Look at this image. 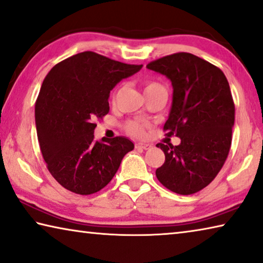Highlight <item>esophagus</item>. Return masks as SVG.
Returning a JSON list of instances; mask_svg holds the SVG:
<instances>
[{"instance_id":"1","label":"esophagus","mask_w":263,"mask_h":263,"mask_svg":"<svg viewBox=\"0 0 263 263\" xmlns=\"http://www.w3.org/2000/svg\"><path fill=\"white\" fill-rule=\"evenodd\" d=\"M152 145L147 144V143H137L136 144V148H140V149H148L151 148Z\"/></svg>"}]
</instances>
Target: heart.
Segmentation results:
<instances>
[{
  "mask_svg": "<svg viewBox=\"0 0 263 263\" xmlns=\"http://www.w3.org/2000/svg\"><path fill=\"white\" fill-rule=\"evenodd\" d=\"M158 87H161V85L158 84V83H147L146 86H145V91L152 90V89H158ZM120 90H122V87H118V89H117L114 92V101H116L117 96L119 95ZM127 131L133 136L140 137V136L144 135V125L140 124V123H137V122H132V123L127 125Z\"/></svg>",
  "mask_w": 263,
  "mask_h": 263,
  "instance_id": "b5f03b06",
  "label": "heart"
}]
</instances>
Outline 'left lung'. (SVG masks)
<instances>
[{
    "label": "left lung",
    "mask_w": 263,
    "mask_h": 263,
    "mask_svg": "<svg viewBox=\"0 0 263 263\" xmlns=\"http://www.w3.org/2000/svg\"><path fill=\"white\" fill-rule=\"evenodd\" d=\"M146 68L172 83L164 130L181 140L177 146L157 145L165 162L156 176L174 193H197L213 181L231 148L235 107L227 78L215 65L189 52L159 58Z\"/></svg>",
    "instance_id": "left-lung-1"
}]
</instances>
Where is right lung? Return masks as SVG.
<instances>
[{"label":"right lung","mask_w":263,"mask_h":263,"mask_svg":"<svg viewBox=\"0 0 263 263\" xmlns=\"http://www.w3.org/2000/svg\"><path fill=\"white\" fill-rule=\"evenodd\" d=\"M143 65L125 64L92 51L66 58L50 70L35 106L42 156L49 172L73 193L104 189L135 144L125 137L95 140V124L109 114L110 91Z\"/></svg>","instance_id":"add662e5"}]
</instances>
